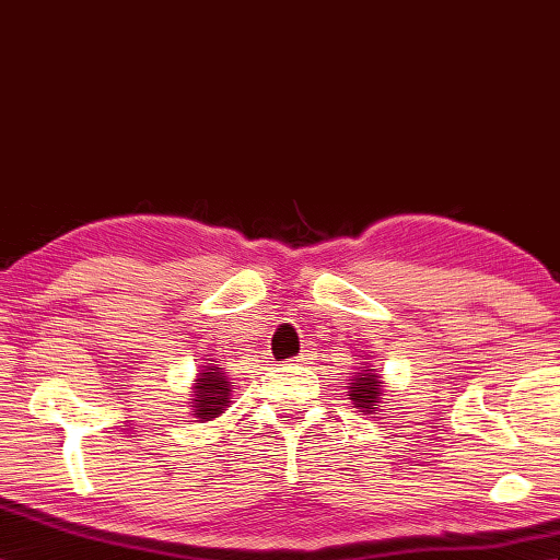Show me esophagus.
I'll use <instances>...</instances> for the list:
<instances>
[{"mask_svg":"<svg viewBox=\"0 0 560 560\" xmlns=\"http://www.w3.org/2000/svg\"><path fill=\"white\" fill-rule=\"evenodd\" d=\"M311 360H313V351H301V353L294 358L296 365H308Z\"/></svg>","mask_w":560,"mask_h":560,"instance_id":"1","label":"esophagus"}]
</instances>
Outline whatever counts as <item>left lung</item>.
<instances>
[{
    "mask_svg": "<svg viewBox=\"0 0 560 560\" xmlns=\"http://www.w3.org/2000/svg\"><path fill=\"white\" fill-rule=\"evenodd\" d=\"M351 386H349V396L353 400V405L358 407L360 412L368 415H376V405L382 402V376L376 374V370H372V365H362L353 372L351 376Z\"/></svg>",
    "mask_w": 560,
    "mask_h": 560,
    "instance_id": "obj_1",
    "label": "left lung"
}]
</instances>
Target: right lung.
<instances>
[{
    "mask_svg": "<svg viewBox=\"0 0 560 560\" xmlns=\"http://www.w3.org/2000/svg\"><path fill=\"white\" fill-rule=\"evenodd\" d=\"M190 396L192 417L198 421H211L223 412V407H229L231 382L225 380V372L221 368L207 365V370H202L195 380Z\"/></svg>",
    "mask_w": 560,
    "mask_h": 560,
    "instance_id": "1",
    "label": "right lung"
}]
</instances>
